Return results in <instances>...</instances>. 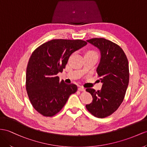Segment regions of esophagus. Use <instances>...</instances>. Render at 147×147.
<instances>
[{
    "label": "esophagus",
    "instance_id": "34e87169",
    "mask_svg": "<svg viewBox=\"0 0 147 147\" xmlns=\"http://www.w3.org/2000/svg\"><path fill=\"white\" fill-rule=\"evenodd\" d=\"M78 90H79V91H84L85 89L83 87H82V86H79Z\"/></svg>",
    "mask_w": 147,
    "mask_h": 147
}]
</instances>
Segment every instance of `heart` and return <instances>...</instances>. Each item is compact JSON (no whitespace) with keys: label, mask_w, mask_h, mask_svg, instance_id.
<instances>
[{"label":"heart","mask_w":147,"mask_h":147,"mask_svg":"<svg viewBox=\"0 0 147 147\" xmlns=\"http://www.w3.org/2000/svg\"><path fill=\"white\" fill-rule=\"evenodd\" d=\"M89 53V54H93V55H97V53H96V51H93V50H91V51H88L87 53Z\"/></svg>","instance_id":"obj_1"}]
</instances>
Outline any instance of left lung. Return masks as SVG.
<instances>
[{
	"label": "left lung",
	"mask_w": 147,
	"mask_h": 147,
	"mask_svg": "<svg viewBox=\"0 0 147 147\" xmlns=\"http://www.w3.org/2000/svg\"><path fill=\"white\" fill-rule=\"evenodd\" d=\"M87 41L100 51L96 71L102 86L97 91L86 89L93 97L92 102L86 107L96 117L105 118L117 110L123 102L129 81V62L122 49L110 40L95 38Z\"/></svg>",
	"instance_id": "left-lung-1"
}]
</instances>
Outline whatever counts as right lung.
I'll list each match as a JSON object with an SVG mask.
<instances>
[{"mask_svg": "<svg viewBox=\"0 0 147 147\" xmlns=\"http://www.w3.org/2000/svg\"><path fill=\"white\" fill-rule=\"evenodd\" d=\"M87 44L81 40H52L33 51L26 72V89L35 109L52 117L62 109L70 95L77 91L74 84L59 81L71 55Z\"/></svg>", "mask_w": 147, "mask_h": 147, "instance_id": "1", "label": "right lung"}]
</instances>
